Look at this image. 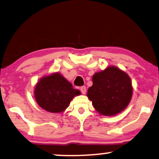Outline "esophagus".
Instances as JSON below:
<instances>
[{"instance_id":"34e87169","label":"esophagus","mask_w":159,"mask_h":159,"mask_svg":"<svg viewBox=\"0 0 159 159\" xmlns=\"http://www.w3.org/2000/svg\"><path fill=\"white\" fill-rule=\"evenodd\" d=\"M80 90H81V93L83 94H86V86H81V88H80Z\"/></svg>"}]
</instances>
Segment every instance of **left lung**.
I'll return each mask as SVG.
<instances>
[{
    "mask_svg": "<svg viewBox=\"0 0 159 159\" xmlns=\"http://www.w3.org/2000/svg\"><path fill=\"white\" fill-rule=\"evenodd\" d=\"M93 84L87 97L92 105L102 116H115L129 104L133 88L126 72L116 66H109L92 76Z\"/></svg>",
    "mask_w": 159,
    "mask_h": 159,
    "instance_id": "1",
    "label": "left lung"
}]
</instances>
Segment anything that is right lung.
I'll use <instances>...</instances> for the list:
<instances>
[{"instance_id":"add662e5","label":"right lung","mask_w":159,"mask_h":159,"mask_svg":"<svg viewBox=\"0 0 159 159\" xmlns=\"http://www.w3.org/2000/svg\"><path fill=\"white\" fill-rule=\"evenodd\" d=\"M81 94L79 90L59 73L42 77L35 86L34 97L41 108L53 113H62L74 97Z\"/></svg>"}]
</instances>
